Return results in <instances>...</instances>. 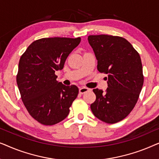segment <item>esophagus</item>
<instances>
[{
    "mask_svg": "<svg viewBox=\"0 0 159 159\" xmlns=\"http://www.w3.org/2000/svg\"><path fill=\"white\" fill-rule=\"evenodd\" d=\"M90 90V89L88 88H85V87H82V88H80V90H79V92L80 93H81V94H84V93L88 92V91Z\"/></svg>",
    "mask_w": 159,
    "mask_h": 159,
    "instance_id": "obj_1",
    "label": "esophagus"
}]
</instances>
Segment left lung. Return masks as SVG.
<instances>
[{
    "mask_svg": "<svg viewBox=\"0 0 159 159\" xmlns=\"http://www.w3.org/2000/svg\"><path fill=\"white\" fill-rule=\"evenodd\" d=\"M88 40L98 61V70L108 75L106 92L93 89L96 99L90 108L100 120L116 123L132 111L142 90L144 77L140 56L121 37L89 35Z\"/></svg>",
    "mask_w": 159,
    "mask_h": 159,
    "instance_id": "obj_1",
    "label": "left lung"
}]
</instances>
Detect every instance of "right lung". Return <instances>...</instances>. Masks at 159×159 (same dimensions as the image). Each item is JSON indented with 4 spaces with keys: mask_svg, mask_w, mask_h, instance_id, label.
<instances>
[{
    "mask_svg": "<svg viewBox=\"0 0 159 159\" xmlns=\"http://www.w3.org/2000/svg\"><path fill=\"white\" fill-rule=\"evenodd\" d=\"M80 41V38H42L31 43L21 56L16 82L21 100L29 114L42 125L64 120L77 97V87L58 82L55 72L64 68Z\"/></svg>",
    "mask_w": 159,
    "mask_h": 159,
    "instance_id": "obj_1",
    "label": "right lung"
}]
</instances>
